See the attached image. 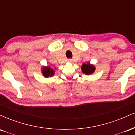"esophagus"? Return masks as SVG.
I'll return each mask as SVG.
<instances>
[{"label":"esophagus","mask_w":135,"mask_h":135,"mask_svg":"<svg viewBox=\"0 0 135 135\" xmlns=\"http://www.w3.org/2000/svg\"><path fill=\"white\" fill-rule=\"evenodd\" d=\"M68 61H69V62H70V63H72L73 61V60H72V59H71V58H69V59H68Z\"/></svg>","instance_id":"1"}]
</instances>
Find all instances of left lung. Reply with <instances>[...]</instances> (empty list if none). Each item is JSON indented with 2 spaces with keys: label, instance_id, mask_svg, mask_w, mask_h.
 I'll return each mask as SVG.
<instances>
[{
  "label": "left lung",
  "instance_id": "obj_1",
  "mask_svg": "<svg viewBox=\"0 0 135 135\" xmlns=\"http://www.w3.org/2000/svg\"><path fill=\"white\" fill-rule=\"evenodd\" d=\"M82 71L84 74L89 75V74H91L94 72V66L91 65L89 63H88V64L84 63L82 66Z\"/></svg>",
  "mask_w": 135,
  "mask_h": 135
}]
</instances>
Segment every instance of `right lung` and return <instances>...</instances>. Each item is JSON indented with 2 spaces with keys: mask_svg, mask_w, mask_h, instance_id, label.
Here are the masks:
<instances>
[{
  "mask_svg": "<svg viewBox=\"0 0 135 135\" xmlns=\"http://www.w3.org/2000/svg\"><path fill=\"white\" fill-rule=\"evenodd\" d=\"M42 74L45 77H49L52 76L55 72H54L53 70L51 69V67L49 66V67L44 68L42 69Z\"/></svg>",
  "mask_w": 135,
  "mask_h": 135,
  "instance_id": "right-lung-1",
  "label": "right lung"
}]
</instances>
